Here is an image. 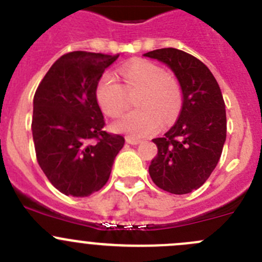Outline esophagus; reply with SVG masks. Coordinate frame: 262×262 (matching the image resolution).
I'll use <instances>...</instances> for the list:
<instances>
[{
	"mask_svg": "<svg viewBox=\"0 0 262 262\" xmlns=\"http://www.w3.org/2000/svg\"><path fill=\"white\" fill-rule=\"evenodd\" d=\"M126 142H128L129 144H138V143H141V141H139V139L130 138V137H128V138H126Z\"/></svg>",
	"mask_w": 262,
	"mask_h": 262,
	"instance_id": "1",
	"label": "esophagus"
}]
</instances>
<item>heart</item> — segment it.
<instances>
[{
  "mask_svg": "<svg viewBox=\"0 0 262 262\" xmlns=\"http://www.w3.org/2000/svg\"><path fill=\"white\" fill-rule=\"evenodd\" d=\"M124 85L114 75L105 74L96 87V98L103 113L119 116L128 105L126 91L141 90L137 105L141 108L129 111L113 124L114 130L130 137H146L156 133L166 123L174 120L182 107V91L177 80L167 77L161 67L147 60L126 62L119 68Z\"/></svg>",
  "mask_w": 262,
  "mask_h": 262,
  "instance_id": "b5f03b06",
  "label": "heart"
}]
</instances>
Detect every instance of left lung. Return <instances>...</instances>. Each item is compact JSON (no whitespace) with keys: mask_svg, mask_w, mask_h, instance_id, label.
I'll return each mask as SVG.
<instances>
[{"mask_svg":"<svg viewBox=\"0 0 262 262\" xmlns=\"http://www.w3.org/2000/svg\"><path fill=\"white\" fill-rule=\"evenodd\" d=\"M143 56L165 63L182 90L177 123L162 138L152 139L157 156L148 167L155 184L174 194L201 187L219 162L227 138V114L222 91L209 68L194 56L160 48Z\"/></svg>","mask_w":262,"mask_h":262,"instance_id":"8db88e82","label":"left lung"}]
</instances>
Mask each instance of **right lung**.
<instances>
[{
    "label": "right lung",
    "mask_w": 262,
    "mask_h": 262,
    "mask_svg": "<svg viewBox=\"0 0 262 262\" xmlns=\"http://www.w3.org/2000/svg\"><path fill=\"white\" fill-rule=\"evenodd\" d=\"M119 55L74 51L61 56L35 91L32 132L38 164L52 185L87 197L107 183L124 137L103 130L96 87Z\"/></svg>",
    "instance_id": "1"
}]
</instances>
